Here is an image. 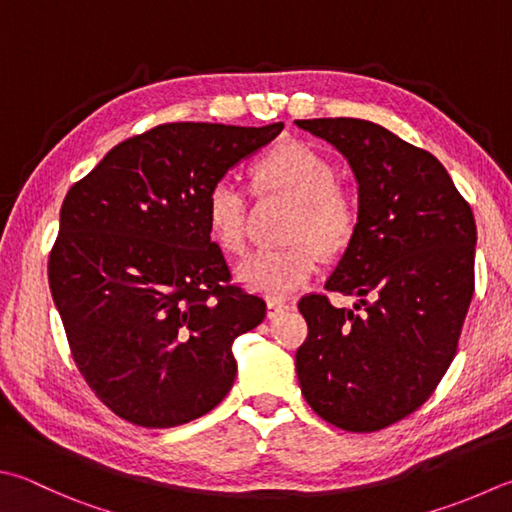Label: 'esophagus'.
<instances>
[{
    "mask_svg": "<svg viewBox=\"0 0 512 512\" xmlns=\"http://www.w3.org/2000/svg\"><path fill=\"white\" fill-rule=\"evenodd\" d=\"M287 307H289V303L283 301V298H269V301H267V316L272 318L276 314H281V312L287 310Z\"/></svg>",
    "mask_w": 512,
    "mask_h": 512,
    "instance_id": "obj_1",
    "label": "esophagus"
}]
</instances>
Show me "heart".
<instances>
[{
  "label": "heart",
  "mask_w": 512,
  "mask_h": 512,
  "mask_svg": "<svg viewBox=\"0 0 512 512\" xmlns=\"http://www.w3.org/2000/svg\"><path fill=\"white\" fill-rule=\"evenodd\" d=\"M260 196L294 200L285 227L287 247L263 249L240 265V281L269 296H285L316 274L318 254L339 256L359 229V198L336 180L332 160L312 144L289 140L265 151L252 167ZM205 216L211 238L229 254L247 247L249 194L231 178H218L207 191Z\"/></svg>",
  "instance_id": "obj_1"
}]
</instances>
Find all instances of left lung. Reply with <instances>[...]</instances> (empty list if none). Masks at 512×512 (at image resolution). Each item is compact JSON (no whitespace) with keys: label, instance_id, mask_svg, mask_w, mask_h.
Instances as JSON below:
<instances>
[{"label":"left lung","instance_id":"obj_1","mask_svg":"<svg viewBox=\"0 0 512 512\" xmlns=\"http://www.w3.org/2000/svg\"><path fill=\"white\" fill-rule=\"evenodd\" d=\"M296 124L347 158L361 209L359 229L325 283L359 303L334 307L323 292L298 301L307 321L298 383L327 423L376 432L421 408L455 359L475 292V216L432 153L379 124Z\"/></svg>","mask_w":512,"mask_h":512}]
</instances>
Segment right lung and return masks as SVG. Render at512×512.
<instances>
[{"label": "right lung", "instance_id": "right-lung-1", "mask_svg": "<svg viewBox=\"0 0 512 512\" xmlns=\"http://www.w3.org/2000/svg\"><path fill=\"white\" fill-rule=\"evenodd\" d=\"M281 131L283 122L158 124L113 147L66 194L48 285L77 370L120 419L182 426L234 385L231 343L267 305L231 283L205 200Z\"/></svg>", "mask_w": 512, "mask_h": 512}]
</instances>
